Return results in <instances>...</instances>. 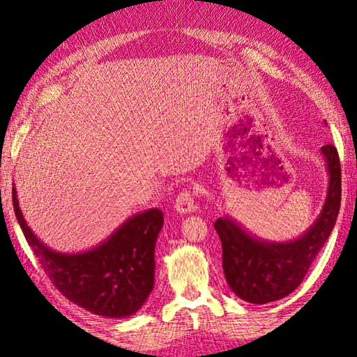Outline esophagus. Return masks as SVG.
Returning <instances> with one entry per match:
<instances>
[{"mask_svg": "<svg viewBox=\"0 0 357 357\" xmlns=\"http://www.w3.org/2000/svg\"><path fill=\"white\" fill-rule=\"evenodd\" d=\"M174 208L179 213H192V211L198 210L195 204V196L190 190H183L176 198V202H174Z\"/></svg>", "mask_w": 357, "mask_h": 357, "instance_id": "34e87169", "label": "esophagus"}]
</instances>
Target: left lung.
<instances>
[{"instance_id": "left-lung-1", "label": "left lung", "mask_w": 357, "mask_h": 357, "mask_svg": "<svg viewBox=\"0 0 357 357\" xmlns=\"http://www.w3.org/2000/svg\"><path fill=\"white\" fill-rule=\"evenodd\" d=\"M321 153L328 172L327 196L321 215L299 238L271 242L248 233L230 216L215 221L227 284L242 301L261 305L294 291L335 229L340 207L339 155L333 144L321 147Z\"/></svg>"}]
</instances>
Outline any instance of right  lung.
I'll return each instance as SVG.
<instances>
[{
	"instance_id": "right-lung-1",
	"label": "right lung",
	"mask_w": 357,
	"mask_h": 357,
	"mask_svg": "<svg viewBox=\"0 0 357 357\" xmlns=\"http://www.w3.org/2000/svg\"><path fill=\"white\" fill-rule=\"evenodd\" d=\"M13 210L22 233L45 275L67 299L105 317L135 314L155 285V244L164 225L159 208L130 216L110 236L86 252L61 253L30 230L21 213L17 188Z\"/></svg>"
}]
</instances>
